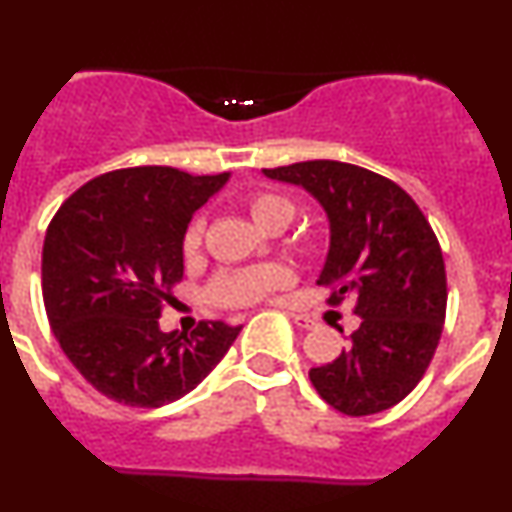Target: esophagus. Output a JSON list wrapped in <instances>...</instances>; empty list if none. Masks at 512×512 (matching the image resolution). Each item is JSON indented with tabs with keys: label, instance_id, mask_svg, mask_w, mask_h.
I'll list each match as a JSON object with an SVG mask.
<instances>
[{
	"label": "esophagus",
	"instance_id": "esophagus-1",
	"mask_svg": "<svg viewBox=\"0 0 512 512\" xmlns=\"http://www.w3.org/2000/svg\"><path fill=\"white\" fill-rule=\"evenodd\" d=\"M292 321L301 328H314L316 326V321L311 319V316H306V314H292Z\"/></svg>",
	"mask_w": 512,
	"mask_h": 512
}]
</instances>
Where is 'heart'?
Wrapping results in <instances>:
<instances>
[{"label":"heart","instance_id":"obj_1","mask_svg":"<svg viewBox=\"0 0 512 512\" xmlns=\"http://www.w3.org/2000/svg\"><path fill=\"white\" fill-rule=\"evenodd\" d=\"M245 206L252 218L262 228L279 230L294 218V203L277 191H252L245 198ZM203 242V218H193L186 225L181 250L186 255L198 252ZM294 282L292 267L284 262H265V265L242 267L218 274L211 284V299L220 306H250L262 299H270L279 289L289 287Z\"/></svg>","mask_w":512,"mask_h":512}]
</instances>
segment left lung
<instances>
[{
  "mask_svg": "<svg viewBox=\"0 0 512 512\" xmlns=\"http://www.w3.org/2000/svg\"><path fill=\"white\" fill-rule=\"evenodd\" d=\"M262 171L324 206L331 250L319 284L328 304L353 299L363 316L348 348L309 370L311 385L348 417L390 410L424 378L444 331L449 292L432 225L405 188L363 166L314 159Z\"/></svg>",
  "mask_w": 512,
  "mask_h": 512,
  "instance_id": "8db88e82",
  "label": "left lung"
}]
</instances>
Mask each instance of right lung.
<instances>
[{
	"mask_svg": "<svg viewBox=\"0 0 512 512\" xmlns=\"http://www.w3.org/2000/svg\"><path fill=\"white\" fill-rule=\"evenodd\" d=\"M228 174L134 166L95 176L48 223L41 289L48 324L85 380L129 407L179 400L220 363L242 326L198 321L164 333L159 316L184 279L193 211Z\"/></svg>",
	"mask_w": 512,
	"mask_h": 512,
	"instance_id": "obj_1",
	"label": "right lung"
}]
</instances>
